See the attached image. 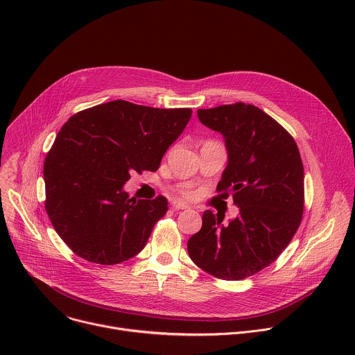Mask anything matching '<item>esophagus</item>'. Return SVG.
Listing matches in <instances>:
<instances>
[{"label": "esophagus", "instance_id": "34e87169", "mask_svg": "<svg viewBox=\"0 0 355 355\" xmlns=\"http://www.w3.org/2000/svg\"><path fill=\"white\" fill-rule=\"evenodd\" d=\"M171 208L174 211H181V209H188V205L184 204V202H181V200H173L171 202Z\"/></svg>", "mask_w": 355, "mask_h": 355}]
</instances>
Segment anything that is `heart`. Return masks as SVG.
<instances>
[{"mask_svg":"<svg viewBox=\"0 0 355 355\" xmlns=\"http://www.w3.org/2000/svg\"><path fill=\"white\" fill-rule=\"evenodd\" d=\"M180 193H181L182 196H185V198H191V196L193 195L192 187H191L189 184H185V185H182V187L180 188Z\"/></svg>","mask_w":355,"mask_h":355,"instance_id":"b5f03b06","label":"heart"}]
</instances>
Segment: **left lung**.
I'll use <instances>...</instances> for the list:
<instances>
[{"label": "left lung", "instance_id": "obj_1", "mask_svg": "<svg viewBox=\"0 0 355 355\" xmlns=\"http://www.w3.org/2000/svg\"><path fill=\"white\" fill-rule=\"evenodd\" d=\"M196 114L225 137L229 160L216 191L233 196L240 215L222 225L225 216L205 211L188 254L216 278L244 279L274 263L300 225L302 159L293 137L254 105L236 103Z\"/></svg>", "mask_w": 355, "mask_h": 355}]
</instances>
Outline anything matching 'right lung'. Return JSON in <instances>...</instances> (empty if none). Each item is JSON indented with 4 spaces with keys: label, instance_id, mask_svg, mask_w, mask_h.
<instances>
[{
    "label": "right lung",
    "instance_id": "1",
    "mask_svg": "<svg viewBox=\"0 0 355 355\" xmlns=\"http://www.w3.org/2000/svg\"><path fill=\"white\" fill-rule=\"evenodd\" d=\"M189 108L160 110L123 99L73 115L43 166L44 208L62 240L81 259L123 263L144 248L168 202L129 198L130 173L156 171L191 119Z\"/></svg>",
    "mask_w": 355,
    "mask_h": 355
}]
</instances>
